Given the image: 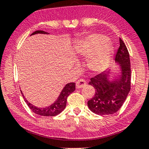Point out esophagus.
Returning <instances> with one entry per match:
<instances>
[{"label":"esophagus","instance_id":"1","mask_svg":"<svg viewBox=\"0 0 149 149\" xmlns=\"http://www.w3.org/2000/svg\"><path fill=\"white\" fill-rule=\"evenodd\" d=\"M86 81L84 80V79H80L79 80H78L76 83V86H77V88L78 89H80V88H84L86 86Z\"/></svg>","mask_w":149,"mask_h":149}]
</instances>
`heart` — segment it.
<instances>
[{
    "label": "heart",
    "mask_w": 149,
    "mask_h": 149,
    "mask_svg": "<svg viewBox=\"0 0 149 149\" xmlns=\"http://www.w3.org/2000/svg\"><path fill=\"white\" fill-rule=\"evenodd\" d=\"M105 36L99 33L88 35L79 41L74 47L79 57L87 59L90 70L95 72L105 70L111 64L114 48Z\"/></svg>",
    "instance_id": "1"
}]
</instances>
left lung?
I'll use <instances>...</instances> for the list:
<instances>
[{
	"instance_id": "obj_1",
	"label": "left lung",
	"mask_w": 149,
	"mask_h": 149,
	"mask_svg": "<svg viewBox=\"0 0 149 149\" xmlns=\"http://www.w3.org/2000/svg\"><path fill=\"white\" fill-rule=\"evenodd\" d=\"M115 61L120 68L117 74L109 69L91 78L89 82V85L95 89V94L88 100V106L98 115H111L117 112L130 91V58L127 46L121 39Z\"/></svg>"
}]
</instances>
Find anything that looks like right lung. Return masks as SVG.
<instances>
[{"instance_id": "1", "label": "right lung", "mask_w": 149, "mask_h": 149, "mask_svg": "<svg viewBox=\"0 0 149 149\" xmlns=\"http://www.w3.org/2000/svg\"><path fill=\"white\" fill-rule=\"evenodd\" d=\"M38 33L41 34H48L47 32L44 31H36L33 33L31 35H35ZM75 90V84L74 83H69L67 84L61 90L60 94L58 96L57 99L55 100L54 103L51 105L49 107H46L44 108H40L36 106L32 105L25 98L24 96V94H22V91H21V94H22L23 98H24L25 102L27 104L29 107L31 109L33 112L36 113V114L42 116H55L60 113L63 109H65V106H66V102H67V98L70 94L73 92Z\"/></svg>"}]
</instances>
